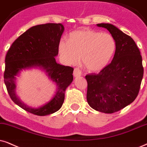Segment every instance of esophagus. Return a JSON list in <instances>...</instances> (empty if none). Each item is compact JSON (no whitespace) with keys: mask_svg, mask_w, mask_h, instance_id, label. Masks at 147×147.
<instances>
[{"mask_svg":"<svg viewBox=\"0 0 147 147\" xmlns=\"http://www.w3.org/2000/svg\"><path fill=\"white\" fill-rule=\"evenodd\" d=\"M73 75L75 76V77H80V76L82 75V72H81V70H80L79 68H75V70H74V73H73Z\"/></svg>","mask_w":147,"mask_h":147,"instance_id":"esophagus-1","label":"esophagus"}]
</instances>
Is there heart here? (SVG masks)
Wrapping results in <instances>:
<instances>
[{
    "mask_svg": "<svg viewBox=\"0 0 147 147\" xmlns=\"http://www.w3.org/2000/svg\"><path fill=\"white\" fill-rule=\"evenodd\" d=\"M116 44L111 34L90 29L72 32L68 40L59 42L58 51L66 64H75L81 57L84 67L90 72H99L109 64L114 55Z\"/></svg>",
    "mask_w": 147,
    "mask_h": 147,
    "instance_id": "b5f03b06",
    "label": "heart"
}]
</instances>
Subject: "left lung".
Segmentation results:
<instances>
[{"mask_svg":"<svg viewBox=\"0 0 147 147\" xmlns=\"http://www.w3.org/2000/svg\"><path fill=\"white\" fill-rule=\"evenodd\" d=\"M114 38L116 49L110 64L98 74L85 76L87 100L94 110L113 113L133 102L138 96L144 73L142 56L136 44L111 24H98Z\"/></svg>","mask_w":147,"mask_h":147,"instance_id":"left-lung-1","label":"left lung"}]
</instances>
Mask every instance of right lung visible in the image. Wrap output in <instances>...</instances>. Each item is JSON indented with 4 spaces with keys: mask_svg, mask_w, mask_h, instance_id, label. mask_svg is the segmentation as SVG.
Instances as JSON below:
<instances>
[{
    "mask_svg": "<svg viewBox=\"0 0 147 147\" xmlns=\"http://www.w3.org/2000/svg\"><path fill=\"white\" fill-rule=\"evenodd\" d=\"M64 31L62 24L34 26L18 37L9 48L5 57L4 81L11 100L24 110L38 116H45L60 110L64 100L66 88L73 81L74 69L55 61L58 45ZM40 68L57 84L53 98L37 108L25 105L16 94V78L21 71Z\"/></svg>",
    "mask_w": 147,
    "mask_h": 147,
    "instance_id": "right-lung-1",
    "label": "right lung"
}]
</instances>
